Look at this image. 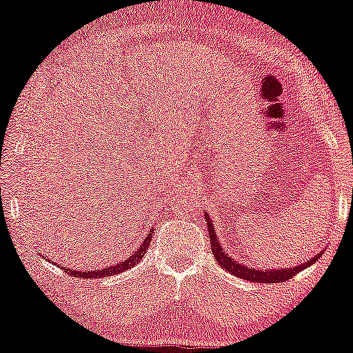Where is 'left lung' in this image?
<instances>
[{"label": "left lung", "mask_w": 353, "mask_h": 353, "mask_svg": "<svg viewBox=\"0 0 353 353\" xmlns=\"http://www.w3.org/2000/svg\"><path fill=\"white\" fill-rule=\"evenodd\" d=\"M205 219H207V227H209V233H210V243H212V253H214L215 260L220 266H222L223 270H227L228 273H232L233 276H239L241 279H248V281H253V283H283V281H288V279H291L292 276H296L299 273V271H303L304 268H307V266H311L316 263L317 260L321 258V254H316V256L312 258V260H309L307 263H304V265L301 266H296V268H281V270H265V271H260V270H253V268H248V266H243L240 265V263H236L235 258H232L230 254L227 253V250L222 248L217 240V233H215V228L214 225H212L210 219H209V214H205Z\"/></svg>", "instance_id": "8db88e82"}]
</instances>
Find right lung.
I'll return each mask as SVG.
<instances>
[{"mask_svg":"<svg viewBox=\"0 0 353 353\" xmlns=\"http://www.w3.org/2000/svg\"><path fill=\"white\" fill-rule=\"evenodd\" d=\"M151 239H152V228L150 230V233H148L146 240L143 241L141 246L138 248V252H134L131 256L128 258V260L118 263V265H114L113 268H103V270H88V271H77V270H70L69 273L70 276H75V278H103V276H113V274H118V273H123L125 270H130L133 268V266L136 265L138 261H141V258L146 254V250L150 248V243H151Z\"/></svg>","mask_w":353,"mask_h":353,"instance_id":"right-lung-1","label":"right lung"}]
</instances>
